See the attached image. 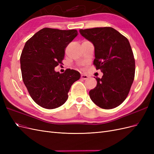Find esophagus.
<instances>
[{"mask_svg":"<svg viewBox=\"0 0 154 154\" xmlns=\"http://www.w3.org/2000/svg\"><path fill=\"white\" fill-rule=\"evenodd\" d=\"M88 76L87 75V74H82L81 76V78L83 79V80H87V79H88Z\"/></svg>","mask_w":154,"mask_h":154,"instance_id":"obj_1","label":"esophagus"}]
</instances>
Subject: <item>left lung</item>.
<instances>
[{"label": "left lung", "mask_w": 154, "mask_h": 154, "mask_svg": "<svg viewBox=\"0 0 154 154\" xmlns=\"http://www.w3.org/2000/svg\"><path fill=\"white\" fill-rule=\"evenodd\" d=\"M94 46L96 69L103 73L96 78V87L89 91L91 100L101 109H112L127 98L135 75V60L128 39L112 27L80 29Z\"/></svg>", "instance_id": "left-lung-1"}]
</instances>
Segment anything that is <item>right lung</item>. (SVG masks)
Segmentation results:
<instances>
[{"instance_id":"1","label":"right lung","mask_w":154,"mask_h":154,"mask_svg":"<svg viewBox=\"0 0 154 154\" xmlns=\"http://www.w3.org/2000/svg\"><path fill=\"white\" fill-rule=\"evenodd\" d=\"M78 35L76 29L44 28L26 42L20 56L22 80L36 104L53 109L65 103L74 82L80 73L67 69L64 73L54 71L62 63L65 49Z\"/></svg>"}]
</instances>
